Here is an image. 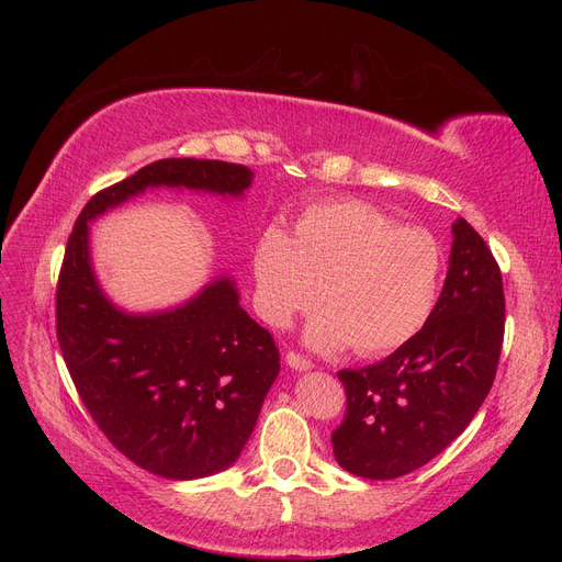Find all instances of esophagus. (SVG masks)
I'll return each mask as SVG.
<instances>
[{
    "instance_id": "esophagus-1",
    "label": "esophagus",
    "mask_w": 562,
    "mask_h": 562,
    "mask_svg": "<svg viewBox=\"0 0 562 562\" xmlns=\"http://www.w3.org/2000/svg\"><path fill=\"white\" fill-rule=\"evenodd\" d=\"M284 362L291 367V369H296V371H310L314 364L307 360V358H303V356H299V352H286V358H284Z\"/></svg>"
}]
</instances>
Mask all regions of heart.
Masks as SVG:
<instances>
[{
  "mask_svg": "<svg viewBox=\"0 0 562 562\" xmlns=\"http://www.w3.org/2000/svg\"><path fill=\"white\" fill-rule=\"evenodd\" d=\"M445 259L435 236L358 200L310 204L293 225L266 227L255 244V301L261 318L286 328L323 305L305 341L321 352L346 346L380 358L415 339L437 305Z\"/></svg>",
  "mask_w": 562,
  "mask_h": 562,
  "instance_id": "b5f03b06",
  "label": "heart"
}]
</instances>
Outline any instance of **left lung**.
Returning a JSON list of instances; mask_svg holds the SVG:
<instances>
[{"label": "left lung", "instance_id": "1", "mask_svg": "<svg viewBox=\"0 0 562 562\" xmlns=\"http://www.w3.org/2000/svg\"><path fill=\"white\" fill-rule=\"evenodd\" d=\"M504 318L498 263L483 236L458 218L447 280L426 328L382 362L337 373L346 390V417L333 432L339 467L390 481L445 451L492 387Z\"/></svg>", "mask_w": 562, "mask_h": 562}]
</instances>
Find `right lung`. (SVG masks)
I'll use <instances>...</instances> for the list:
<instances>
[{
  "mask_svg": "<svg viewBox=\"0 0 562 562\" xmlns=\"http://www.w3.org/2000/svg\"><path fill=\"white\" fill-rule=\"evenodd\" d=\"M252 177L241 164L155 161L88 200L68 239L56 286L66 367L111 445L164 479H204L236 462L280 373V352L229 276L164 312L117 307L95 276L88 223L147 189L241 198Z\"/></svg>",
  "mask_w": 562,
  "mask_h": 562,
  "instance_id": "1",
  "label": "right lung"
}]
</instances>
